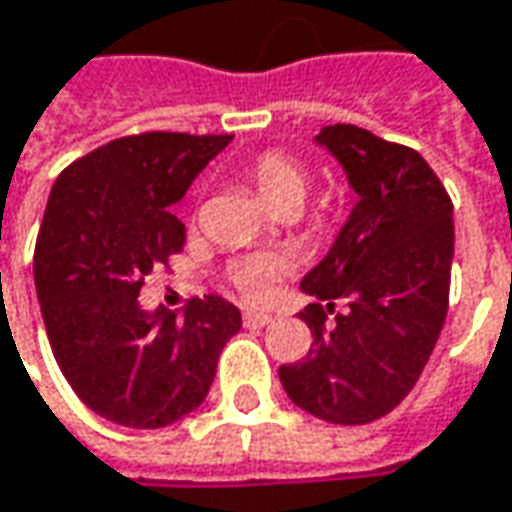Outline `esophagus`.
<instances>
[{"label": "esophagus", "mask_w": 512, "mask_h": 512, "mask_svg": "<svg viewBox=\"0 0 512 512\" xmlns=\"http://www.w3.org/2000/svg\"><path fill=\"white\" fill-rule=\"evenodd\" d=\"M271 322H274V316L263 314V311H246V314H243V325H246V328H266Z\"/></svg>", "instance_id": "34e87169"}]
</instances>
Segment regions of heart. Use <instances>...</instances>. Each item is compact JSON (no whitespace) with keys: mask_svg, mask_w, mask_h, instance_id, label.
Segmentation results:
<instances>
[{"mask_svg":"<svg viewBox=\"0 0 512 512\" xmlns=\"http://www.w3.org/2000/svg\"><path fill=\"white\" fill-rule=\"evenodd\" d=\"M249 179L269 210H280L288 204L300 207L308 193V170L285 151H263L255 156L249 162ZM280 274H283L280 257L255 255L235 260L227 269V280L249 302H263L274 294Z\"/></svg>","mask_w":512,"mask_h":512,"instance_id":"obj_1","label":"heart"}]
</instances>
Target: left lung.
Masks as SVG:
<instances>
[{
  "label": "left lung",
  "mask_w": 512,
  "mask_h": 512,
  "mask_svg": "<svg viewBox=\"0 0 512 512\" xmlns=\"http://www.w3.org/2000/svg\"><path fill=\"white\" fill-rule=\"evenodd\" d=\"M356 190L330 252L302 277L319 302L302 311L314 344L280 367L288 398L308 415L361 426L412 392L448 314L454 207L423 156L358 125H325L316 137ZM348 308L330 329L335 302Z\"/></svg>",
  "instance_id": "1"
}]
</instances>
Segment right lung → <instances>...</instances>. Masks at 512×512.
<instances>
[{
  "mask_svg": "<svg viewBox=\"0 0 512 512\" xmlns=\"http://www.w3.org/2000/svg\"><path fill=\"white\" fill-rule=\"evenodd\" d=\"M232 134L148 131L111 139L55 179L33 274L52 356L92 412L128 429H162L210 392L241 311L218 294L182 316L139 305L145 277L182 252L173 215Z\"/></svg>",
  "mask_w": 512,
  "mask_h": 512,
  "instance_id": "right-lung-1",
  "label": "right lung"
}]
</instances>
